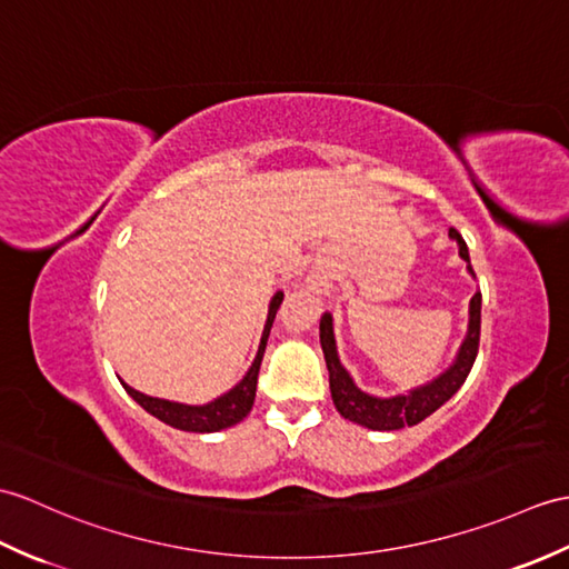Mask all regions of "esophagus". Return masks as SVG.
<instances>
[{"label":"esophagus","mask_w":569,"mask_h":569,"mask_svg":"<svg viewBox=\"0 0 569 569\" xmlns=\"http://www.w3.org/2000/svg\"><path fill=\"white\" fill-rule=\"evenodd\" d=\"M308 283H310V288L315 290V293L327 296L329 290H332V286H335V271H332V267H329V263H325V261L317 263V267L310 273Z\"/></svg>","instance_id":"34e87169"}]
</instances>
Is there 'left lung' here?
<instances>
[{
  "label": "left lung",
  "mask_w": 569,
  "mask_h": 569,
  "mask_svg": "<svg viewBox=\"0 0 569 569\" xmlns=\"http://www.w3.org/2000/svg\"><path fill=\"white\" fill-rule=\"evenodd\" d=\"M448 237L458 244V254L468 263V273L475 276L470 267L468 244L463 237H460V232L453 228L448 230ZM480 308H482V296L478 290V293L470 298L468 332H466V339L460 341L453 363L433 380L425 382V386L412 388L402 395H392V398H378V395L363 392L359 386H356L351 373L339 361L332 312H325L320 320V345L325 351V361L329 371V390H332L337 412L345 419L353 421V425H361L373 431H395V429L415 427L419 421H425L443 402L453 398L470 373L480 347Z\"/></svg>",
  "instance_id": "left-lung-1"
}]
</instances>
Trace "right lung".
Listing matches in <instances>:
<instances>
[{
    "instance_id": "1",
    "label": "right lung",
    "mask_w": 569,
    "mask_h": 569,
    "mask_svg": "<svg viewBox=\"0 0 569 569\" xmlns=\"http://www.w3.org/2000/svg\"><path fill=\"white\" fill-rule=\"evenodd\" d=\"M283 302V290H276V296L269 302V315H267V325H263L261 332V341H259V351L254 356L252 366L244 373V378L237 382L232 390H228L220 398H216L213 402L206 405H183V402H171V400H162V398H150L136 388H130L128 382L121 380V386L126 388V392L133 398L144 412H150L152 417H157L164 425L181 429V431H193V433H210V431H220L240 425V421L252 412L254 405V395H257V376H259V366L263 359V349H267V339L271 332L273 317L276 310L281 308Z\"/></svg>"
}]
</instances>
